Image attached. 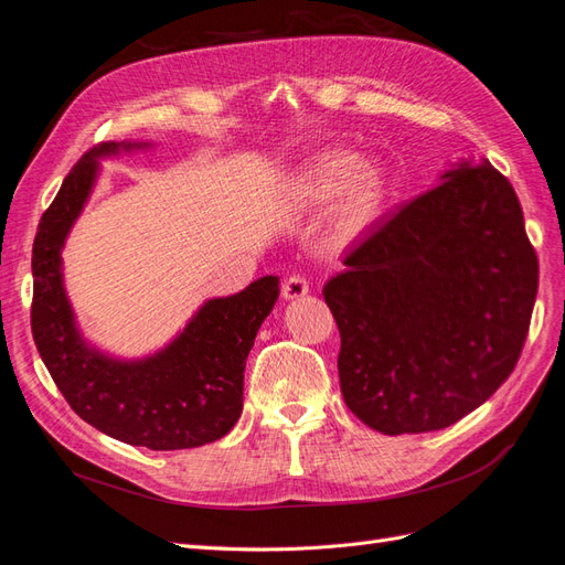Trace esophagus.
Listing matches in <instances>:
<instances>
[{"label": "esophagus", "mask_w": 565, "mask_h": 565, "mask_svg": "<svg viewBox=\"0 0 565 565\" xmlns=\"http://www.w3.org/2000/svg\"><path fill=\"white\" fill-rule=\"evenodd\" d=\"M303 295H309V280L299 276V273H295V276H289L282 282V297L285 299H299Z\"/></svg>", "instance_id": "1"}]
</instances>
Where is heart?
<instances>
[{"label":"heart","instance_id":"heart-1","mask_svg":"<svg viewBox=\"0 0 565 565\" xmlns=\"http://www.w3.org/2000/svg\"><path fill=\"white\" fill-rule=\"evenodd\" d=\"M361 166V158L353 152H328L306 169L299 191L303 198L322 202L339 195L353 181L344 210H341V226L347 231L361 228L372 218L382 200V174L370 164L363 170Z\"/></svg>","mask_w":565,"mask_h":565}]
</instances>
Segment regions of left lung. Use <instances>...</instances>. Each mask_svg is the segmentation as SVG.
<instances>
[{"label": "left lung", "mask_w": 565, "mask_h": 565, "mask_svg": "<svg viewBox=\"0 0 565 565\" xmlns=\"http://www.w3.org/2000/svg\"><path fill=\"white\" fill-rule=\"evenodd\" d=\"M372 221L322 287L351 413L386 436L438 431L514 372L537 297V254L514 185L488 160Z\"/></svg>", "instance_id": "left-lung-1"}]
</instances>
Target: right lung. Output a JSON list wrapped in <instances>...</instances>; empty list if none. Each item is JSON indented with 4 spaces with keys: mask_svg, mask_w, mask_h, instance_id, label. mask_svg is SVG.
I'll use <instances>...</instances> for the list:
<instances>
[{
    "mask_svg": "<svg viewBox=\"0 0 565 565\" xmlns=\"http://www.w3.org/2000/svg\"><path fill=\"white\" fill-rule=\"evenodd\" d=\"M131 148L139 146L110 141L89 150L42 214L32 245V337L63 398L94 429L150 450L198 448L241 419L245 363L278 299V278L207 301L172 344L146 361H115L84 344L63 289L61 247L92 193L96 158Z\"/></svg>",
    "mask_w": 565,
    "mask_h": 565,
    "instance_id": "obj_1",
    "label": "right lung"
}]
</instances>
